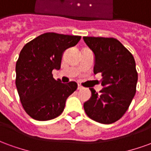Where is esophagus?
I'll list each match as a JSON object with an SVG mask.
<instances>
[{
  "instance_id": "obj_1",
  "label": "esophagus",
  "mask_w": 151,
  "mask_h": 151,
  "mask_svg": "<svg viewBox=\"0 0 151 151\" xmlns=\"http://www.w3.org/2000/svg\"><path fill=\"white\" fill-rule=\"evenodd\" d=\"M83 89V86L81 85H78V90H82Z\"/></svg>"
}]
</instances>
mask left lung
<instances>
[{
	"mask_svg": "<svg viewBox=\"0 0 151 151\" xmlns=\"http://www.w3.org/2000/svg\"><path fill=\"white\" fill-rule=\"evenodd\" d=\"M83 40L95 55L94 73H102L104 88L97 93L90 88L91 97L84 103L91 119L112 124L123 116L136 93L137 73L133 55L114 38L87 37Z\"/></svg>",
	"mask_w": 151,
	"mask_h": 151,
	"instance_id": "left-lung-1",
	"label": "left lung"
}]
</instances>
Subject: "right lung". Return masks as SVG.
<instances>
[{
  "mask_svg": "<svg viewBox=\"0 0 151 151\" xmlns=\"http://www.w3.org/2000/svg\"><path fill=\"white\" fill-rule=\"evenodd\" d=\"M81 36L48 32L40 35L22 49L16 63V87L25 111L35 120L59 116L65 101L78 88L75 82L61 83L53 78L60 69L63 52L75 46Z\"/></svg>",
  "mask_w": 151,
  "mask_h": 151,
  "instance_id": "1",
  "label": "right lung"
}]
</instances>
